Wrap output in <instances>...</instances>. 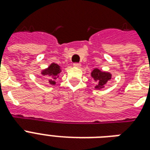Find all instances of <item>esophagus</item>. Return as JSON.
<instances>
[{"mask_svg": "<svg viewBox=\"0 0 150 150\" xmlns=\"http://www.w3.org/2000/svg\"><path fill=\"white\" fill-rule=\"evenodd\" d=\"M73 66H74L75 68H79L80 66H81V64H80L79 63H74L73 64Z\"/></svg>", "mask_w": 150, "mask_h": 150, "instance_id": "34e87169", "label": "esophagus"}]
</instances>
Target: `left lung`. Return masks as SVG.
Here are the masks:
<instances>
[{"mask_svg": "<svg viewBox=\"0 0 150 150\" xmlns=\"http://www.w3.org/2000/svg\"><path fill=\"white\" fill-rule=\"evenodd\" d=\"M91 76L93 78L95 82H96V86H95L96 89H101L104 88V85L107 84L111 79V74L106 71H102L98 68H94L91 72Z\"/></svg>", "mask_w": 150, "mask_h": 150, "instance_id": "1", "label": "left lung"}]
</instances>
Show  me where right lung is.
I'll use <instances>...</instances> for the list:
<instances>
[{"mask_svg": "<svg viewBox=\"0 0 150 150\" xmlns=\"http://www.w3.org/2000/svg\"><path fill=\"white\" fill-rule=\"evenodd\" d=\"M61 71V67L55 63H52L47 68L42 71L41 74L44 75L48 82L52 86H54L56 84V79L59 77V74Z\"/></svg>", "mask_w": 150, "mask_h": 150, "instance_id": "1", "label": "right lung"}]
</instances>
